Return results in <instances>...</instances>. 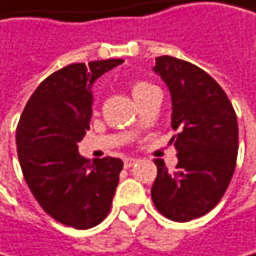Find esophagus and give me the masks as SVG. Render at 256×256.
<instances>
[{
    "instance_id": "esophagus-1",
    "label": "esophagus",
    "mask_w": 256,
    "mask_h": 256,
    "mask_svg": "<svg viewBox=\"0 0 256 256\" xmlns=\"http://www.w3.org/2000/svg\"><path fill=\"white\" fill-rule=\"evenodd\" d=\"M135 162H136L135 158H126V159H124V167H126V168H130Z\"/></svg>"
}]
</instances>
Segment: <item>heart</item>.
Segmentation results:
<instances>
[{
    "instance_id": "obj_1",
    "label": "heart",
    "mask_w": 256,
    "mask_h": 256,
    "mask_svg": "<svg viewBox=\"0 0 256 256\" xmlns=\"http://www.w3.org/2000/svg\"><path fill=\"white\" fill-rule=\"evenodd\" d=\"M154 86L153 84H150V83H146V82H136V83H134L132 84V96H134V98L136 100L138 97H141L142 94H146L147 90H150V89H153Z\"/></svg>"
}]
</instances>
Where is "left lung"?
<instances>
[{"instance_id":"8db88e82","label":"left lung","mask_w":256,"mask_h":256,"mask_svg":"<svg viewBox=\"0 0 256 256\" xmlns=\"http://www.w3.org/2000/svg\"><path fill=\"white\" fill-rule=\"evenodd\" d=\"M153 71L170 90L172 127L179 134L170 141L178 152L176 172L168 173L164 160L154 159L152 198L167 218L190 222L210 212L232 179L238 122L224 90L204 70L160 56Z\"/></svg>"}]
</instances>
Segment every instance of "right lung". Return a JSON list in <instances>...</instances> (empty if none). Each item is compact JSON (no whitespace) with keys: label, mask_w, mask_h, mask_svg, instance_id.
I'll return each mask as SVG.
<instances>
[{"label":"right lung","mask_w":256,"mask_h":256,"mask_svg":"<svg viewBox=\"0 0 256 256\" xmlns=\"http://www.w3.org/2000/svg\"><path fill=\"white\" fill-rule=\"evenodd\" d=\"M122 62L72 64L52 72L36 88L16 129L30 191L46 214L76 229H89L108 216L122 170L118 158L90 162L78 154L92 115V84Z\"/></svg>","instance_id":"add662e5"}]
</instances>
